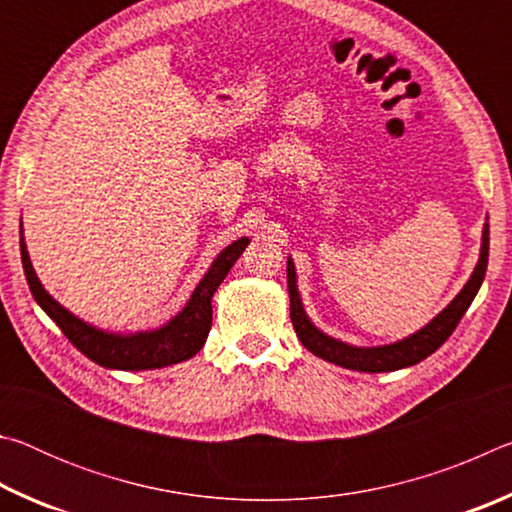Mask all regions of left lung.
Masks as SVG:
<instances>
[{"label": "left lung", "mask_w": 512, "mask_h": 512, "mask_svg": "<svg viewBox=\"0 0 512 512\" xmlns=\"http://www.w3.org/2000/svg\"><path fill=\"white\" fill-rule=\"evenodd\" d=\"M488 248H490V225H483V237H481V255L479 262L474 266V273L467 280L461 293L449 302V305L440 311V314L424 325L418 332L406 336V339L388 345H377V348H357V345L343 343L339 339H332L320 332V329L311 323L309 316L302 307L300 293H298V280H296V266L289 257L287 262V284H289V300H291V323L296 329L298 339L302 345L316 357L325 359L336 366L359 370V372H391L400 368H409L427 359L429 354L436 352L443 345L456 325L461 323L467 307L472 305V300L481 289V282L485 277V268H488Z\"/></svg>", "instance_id": "left-lung-1"}]
</instances>
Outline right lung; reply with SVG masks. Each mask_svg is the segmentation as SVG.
Returning <instances> with one entry per match:
<instances>
[{
	"instance_id": "right-lung-1",
	"label": "right lung",
	"mask_w": 512,
	"mask_h": 512,
	"mask_svg": "<svg viewBox=\"0 0 512 512\" xmlns=\"http://www.w3.org/2000/svg\"><path fill=\"white\" fill-rule=\"evenodd\" d=\"M248 237L232 241L228 248H223L210 266V271L198 282L192 298L187 300L183 311H178L167 325L151 332H135V334H115L85 323L72 311L65 309L60 302L49 296L42 287L36 271H33L27 244L20 228V253L24 275H27L29 289L36 298L38 305L45 309V314L63 329V334L74 345L76 350L83 352L90 361L99 363L103 368L112 370H155L192 359L194 354L203 348L207 334L212 327V296L219 289L223 277L230 273L239 255L248 246Z\"/></svg>"
}]
</instances>
